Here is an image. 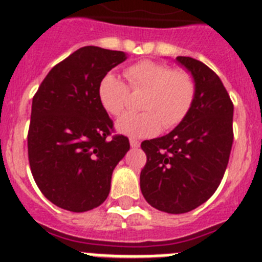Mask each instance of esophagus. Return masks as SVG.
<instances>
[{
    "label": "esophagus",
    "instance_id": "1",
    "mask_svg": "<svg viewBox=\"0 0 262 262\" xmlns=\"http://www.w3.org/2000/svg\"><path fill=\"white\" fill-rule=\"evenodd\" d=\"M129 145L133 148H138L139 145H140V143H139L136 139H129Z\"/></svg>",
    "mask_w": 262,
    "mask_h": 262
}]
</instances>
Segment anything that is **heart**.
<instances>
[{"label": "heart", "instance_id": "heart-1", "mask_svg": "<svg viewBox=\"0 0 262 262\" xmlns=\"http://www.w3.org/2000/svg\"><path fill=\"white\" fill-rule=\"evenodd\" d=\"M133 92H147L140 108L120 118L117 129L131 138H148L163 128L180 124L189 114L195 98V82L187 72L174 71L159 61L143 60L124 71ZM99 102L108 114L119 117L126 110L129 90L114 73H107L99 82Z\"/></svg>", "mask_w": 262, "mask_h": 262}]
</instances>
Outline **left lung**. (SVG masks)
<instances>
[{"label":"left lung","mask_w":262,"mask_h":262,"mask_svg":"<svg viewBox=\"0 0 262 262\" xmlns=\"http://www.w3.org/2000/svg\"><path fill=\"white\" fill-rule=\"evenodd\" d=\"M176 60L193 76L195 98L173 131L142 143L147 163L140 189L155 209L184 214L209 200L223 178L233 142V103L206 64L186 56Z\"/></svg>","instance_id":"left-lung-1"}]
</instances>
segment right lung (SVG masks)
Listing matches in <instances>:
<instances>
[{
  "label": "right lung",
  "instance_id": "add662e5",
  "mask_svg": "<svg viewBox=\"0 0 262 262\" xmlns=\"http://www.w3.org/2000/svg\"><path fill=\"white\" fill-rule=\"evenodd\" d=\"M126 59L122 51L80 48L51 69L32 98L30 168L43 195L57 207L89 211L110 193L113 170L129 142L123 135L110 138L113 120L99 102L98 86Z\"/></svg>",
  "mask_w": 262,
  "mask_h": 262
}]
</instances>
